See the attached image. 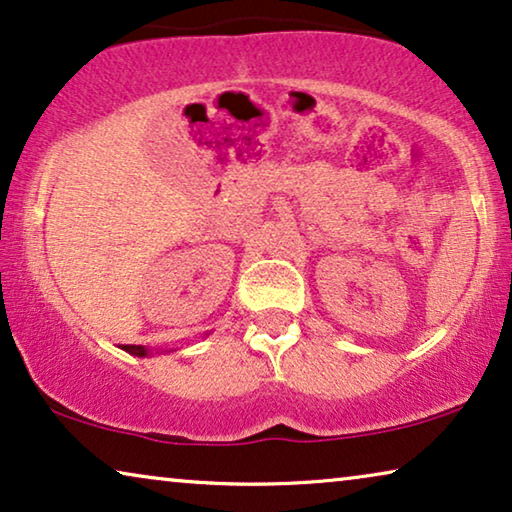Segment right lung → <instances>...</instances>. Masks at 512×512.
Returning a JSON list of instances; mask_svg holds the SVG:
<instances>
[{
  "instance_id": "obj_1",
  "label": "right lung",
  "mask_w": 512,
  "mask_h": 512,
  "mask_svg": "<svg viewBox=\"0 0 512 512\" xmlns=\"http://www.w3.org/2000/svg\"><path fill=\"white\" fill-rule=\"evenodd\" d=\"M122 350L132 352V355H136V357H146L148 355V350L143 348V345H122Z\"/></svg>"
}]
</instances>
